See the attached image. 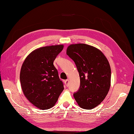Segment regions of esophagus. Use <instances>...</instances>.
<instances>
[{
    "mask_svg": "<svg viewBox=\"0 0 134 134\" xmlns=\"http://www.w3.org/2000/svg\"><path fill=\"white\" fill-rule=\"evenodd\" d=\"M64 83H65V85H66V86L67 87L68 86V80L67 79V80H65Z\"/></svg>",
    "mask_w": 134,
    "mask_h": 134,
    "instance_id": "obj_1",
    "label": "esophagus"
}]
</instances>
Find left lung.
<instances>
[{"mask_svg": "<svg viewBox=\"0 0 134 134\" xmlns=\"http://www.w3.org/2000/svg\"><path fill=\"white\" fill-rule=\"evenodd\" d=\"M67 55L74 61L80 86L74 97L79 106L91 110L103 101L111 86V67L100 49L84 43L68 46Z\"/></svg>", "mask_w": 134, "mask_h": 134, "instance_id": "obj_1", "label": "left lung"}]
</instances>
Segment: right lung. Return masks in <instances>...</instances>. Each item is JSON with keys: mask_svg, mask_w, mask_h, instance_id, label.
Listing matches in <instances>:
<instances>
[{"mask_svg": "<svg viewBox=\"0 0 134 134\" xmlns=\"http://www.w3.org/2000/svg\"><path fill=\"white\" fill-rule=\"evenodd\" d=\"M63 44L42 47L32 51L21 67V87L26 98L39 109L54 106L63 91V84L54 65Z\"/></svg>", "mask_w": 134, "mask_h": 134, "instance_id": "add662e5", "label": "right lung"}]
</instances>
